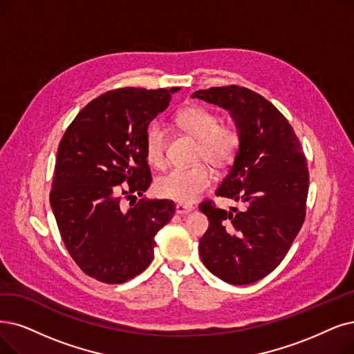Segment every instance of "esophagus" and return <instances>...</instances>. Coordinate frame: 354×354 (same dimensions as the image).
<instances>
[{
  "instance_id": "1",
  "label": "esophagus",
  "mask_w": 354,
  "mask_h": 354,
  "mask_svg": "<svg viewBox=\"0 0 354 354\" xmlns=\"http://www.w3.org/2000/svg\"><path fill=\"white\" fill-rule=\"evenodd\" d=\"M193 206L192 205H183V203H178L177 206H176V212L178 215H187V214H190V212H193Z\"/></svg>"
}]
</instances>
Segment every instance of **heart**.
<instances>
[{
	"label": "heart",
	"instance_id": "heart-1",
	"mask_svg": "<svg viewBox=\"0 0 354 354\" xmlns=\"http://www.w3.org/2000/svg\"><path fill=\"white\" fill-rule=\"evenodd\" d=\"M181 131L199 139L196 158H203L218 169L231 165L239 147V135L231 124H221L218 116L201 106L181 109L176 118ZM167 133L160 123L151 124L145 133L147 160L162 167L165 161ZM214 176L206 164H196L186 168H173L155 181V192L164 199L178 203H193L212 186Z\"/></svg>",
	"mask_w": 354,
	"mask_h": 354
}]
</instances>
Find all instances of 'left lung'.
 I'll return each instance as SVG.
<instances>
[{
	"mask_svg": "<svg viewBox=\"0 0 354 354\" xmlns=\"http://www.w3.org/2000/svg\"><path fill=\"white\" fill-rule=\"evenodd\" d=\"M192 97L230 111L239 147L216 196L243 203L225 210L210 201L199 209L209 228L199 254L210 273L231 285H250L272 273L305 219L309 173L299 139L286 118L245 87L199 90Z\"/></svg>",
	"mask_w": 354,
	"mask_h": 354,
	"instance_id": "8db88e82",
	"label": "left lung"
}]
</instances>
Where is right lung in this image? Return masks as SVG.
Wrapping results in <instances>:
<instances>
[{"label": "right lung", "mask_w": 354, "mask_h": 354, "mask_svg": "<svg viewBox=\"0 0 354 354\" xmlns=\"http://www.w3.org/2000/svg\"><path fill=\"white\" fill-rule=\"evenodd\" d=\"M180 90L126 87L107 91L68 126L56 157L50 206L62 241L81 270L109 285L142 273L155 235L173 218L171 201L142 196L152 177L145 133ZM131 200L124 208L122 199Z\"/></svg>", "instance_id": "right-lung-1"}]
</instances>
